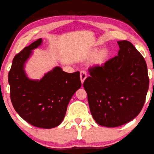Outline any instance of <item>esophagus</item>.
Listing matches in <instances>:
<instances>
[{
	"label": "esophagus",
	"instance_id": "34e87169",
	"mask_svg": "<svg viewBox=\"0 0 154 154\" xmlns=\"http://www.w3.org/2000/svg\"><path fill=\"white\" fill-rule=\"evenodd\" d=\"M87 78V75L86 72L85 71H81L80 72V79H81V82L83 84L84 83V81L85 80V79Z\"/></svg>",
	"mask_w": 154,
	"mask_h": 154
}]
</instances>
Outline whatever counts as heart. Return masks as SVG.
Returning <instances> with one entry per match:
<instances>
[{
	"label": "heart",
	"instance_id": "1",
	"mask_svg": "<svg viewBox=\"0 0 154 154\" xmlns=\"http://www.w3.org/2000/svg\"><path fill=\"white\" fill-rule=\"evenodd\" d=\"M90 56H94L93 62L95 65L102 66L107 63L110 58V52L106 48H100L98 50L95 48L91 51Z\"/></svg>",
	"mask_w": 154,
	"mask_h": 154
}]
</instances>
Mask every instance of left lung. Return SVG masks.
Listing matches in <instances>:
<instances>
[{
    "label": "left lung",
    "mask_w": 154,
    "mask_h": 154,
    "mask_svg": "<svg viewBox=\"0 0 154 154\" xmlns=\"http://www.w3.org/2000/svg\"><path fill=\"white\" fill-rule=\"evenodd\" d=\"M118 56L92 68L83 87L97 124L116 127L132 121L144 105L149 88L144 58L130 42H117Z\"/></svg>",
    "instance_id": "1"
}]
</instances>
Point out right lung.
Masks as SVG:
<instances>
[{
  "label": "right lung",
  "instance_id": "obj_1",
  "mask_svg": "<svg viewBox=\"0 0 154 154\" xmlns=\"http://www.w3.org/2000/svg\"><path fill=\"white\" fill-rule=\"evenodd\" d=\"M42 44L40 38L14 57L9 72L10 96L15 111L34 127L52 128L65 118L69 102L82 86L79 71L68 73L55 66L40 79L27 77L25 66L33 50Z\"/></svg>",
  "mask_w": 154,
  "mask_h": 154
}]
</instances>
